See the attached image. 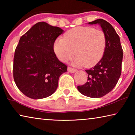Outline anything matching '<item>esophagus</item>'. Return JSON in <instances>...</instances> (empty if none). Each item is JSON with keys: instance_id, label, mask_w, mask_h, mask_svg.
I'll use <instances>...</instances> for the list:
<instances>
[{"instance_id": "esophagus-1", "label": "esophagus", "mask_w": 135, "mask_h": 135, "mask_svg": "<svg viewBox=\"0 0 135 135\" xmlns=\"http://www.w3.org/2000/svg\"><path fill=\"white\" fill-rule=\"evenodd\" d=\"M68 71L70 73H74L77 70L75 69V68H73L72 67H68Z\"/></svg>"}]
</instances>
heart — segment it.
Masks as SVG:
<instances>
[{
    "instance_id": "b5f03b06",
    "label": "heart",
    "mask_w": 135,
    "mask_h": 135,
    "mask_svg": "<svg viewBox=\"0 0 135 135\" xmlns=\"http://www.w3.org/2000/svg\"><path fill=\"white\" fill-rule=\"evenodd\" d=\"M106 43L105 34L101 30L79 27L68 31L64 37L56 38L54 49L57 57L62 62L70 60L75 54V64L90 67L102 58Z\"/></svg>"
}]
</instances>
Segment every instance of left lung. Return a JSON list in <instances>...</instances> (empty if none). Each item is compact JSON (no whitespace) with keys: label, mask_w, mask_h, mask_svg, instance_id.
Masks as SVG:
<instances>
[{"label":"left lung","mask_w":135,"mask_h":135,"mask_svg":"<svg viewBox=\"0 0 135 135\" xmlns=\"http://www.w3.org/2000/svg\"><path fill=\"white\" fill-rule=\"evenodd\" d=\"M89 24L100 25L106 36V47L97 64L85 70L88 74V81L77 89L84 96L98 98L110 92L117 83L122 73L123 49L119 36L108 22L98 19Z\"/></svg>","instance_id":"8db88e82"}]
</instances>
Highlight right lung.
Wrapping results in <instances>:
<instances>
[{"label":"right lung","mask_w":135,"mask_h":135,"mask_svg":"<svg viewBox=\"0 0 135 135\" xmlns=\"http://www.w3.org/2000/svg\"><path fill=\"white\" fill-rule=\"evenodd\" d=\"M63 33L45 22L36 23L20 38L15 49L13 76L19 90L31 99L53 94L59 77L67 71L54 51V42Z\"/></svg>","instance_id":"right-lung-1"}]
</instances>
